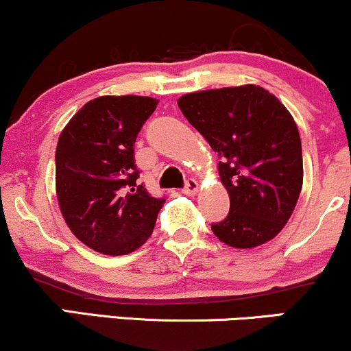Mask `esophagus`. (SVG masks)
I'll use <instances>...</instances> for the list:
<instances>
[{"label": "esophagus", "instance_id": "esophagus-1", "mask_svg": "<svg viewBox=\"0 0 351 351\" xmlns=\"http://www.w3.org/2000/svg\"><path fill=\"white\" fill-rule=\"evenodd\" d=\"M197 189H199V184H197V181L189 178V180H186V183H184L183 193L186 194V196H194V194L197 193Z\"/></svg>", "mask_w": 351, "mask_h": 351}]
</instances>
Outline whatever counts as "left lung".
I'll list each match as a JSON object with an SVG mask.
<instances>
[{"label": "left lung", "instance_id": "obj_1", "mask_svg": "<svg viewBox=\"0 0 351 351\" xmlns=\"http://www.w3.org/2000/svg\"><path fill=\"white\" fill-rule=\"evenodd\" d=\"M178 108L221 158L219 176L230 210L210 226L214 235L234 248L276 237L296 208L304 176L291 112L256 84L188 93Z\"/></svg>", "mask_w": 351, "mask_h": 351}]
</instances>
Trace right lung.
<instances>
[{"mask_svg": "<svg viewBox=\"0 0 351 351\" xmlns=\"http://www.w3.org/2000/svg\"><path fill=\"white\" fill-rule=\"evenodd\" d=\"M149 96H99L62 130L55 189L62 216L80 242L103 255H128L154 232L165 199L137 184L134 143L157 108Z\"/></svg>", "mask_w": 351, "mask_h": 351, "instance_id": "1", "label": "right lung"}]
</instances>
